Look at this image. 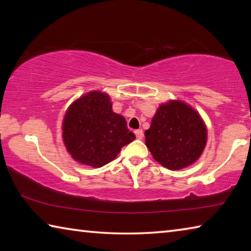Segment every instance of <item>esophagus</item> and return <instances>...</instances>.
Instances as JSON below:
<instances>
[{"instance_id": "34e87169", "label": "esophagus", "mask_w": 251, "mask_h": 251, "mask_svg": "<svg viewBox=\"0 0 251 251\" xmlns=\"http://www.w3.org/2000/svg\"><path fill=\"white\" fill-rule=\"evenodd\" d=\"M135 136H136V138H137V139H142V138H143V136H144V134H143V130H142V129H137V130H135Z\"/></svg>"}]
</instances>
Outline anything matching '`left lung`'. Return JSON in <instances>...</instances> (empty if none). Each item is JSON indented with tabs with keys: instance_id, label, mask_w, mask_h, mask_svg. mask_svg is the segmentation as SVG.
I'll use <instances>...</instances> for the list:
<instances>
[{
	"instance_id": "1",
	"label": "left lung",
	"mask_w": 251,
	"mask_h": 251,
	"mask_svg": "<svg viewBox=\"0 0 251 251\" xmlns=\"http://www.w3.org/2000/svg\"><path fill=\"white\" fill-rule=\"evenodd\" d=\"M206 143L207 128L201 115L180 100L161 104L145 131V144L154 159L172 171L194 164Z\"/></svg>"
}]
</instances>
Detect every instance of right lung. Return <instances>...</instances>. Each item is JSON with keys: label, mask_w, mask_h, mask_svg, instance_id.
Segmentation results:
<instances>
[{"label": "right lung", "mask_w": 251, "mask_h": 251, "mask_svg": "<svg viewBox=\"0 0 251 251\" xmlns=\"http://www.w3.org/2000/svg\"><path fill=\"white\" fill-rule=\"evenodd\" d=\"M63 141L72 158L99 168L133 142L124 116L113 112L106 93L93 91L71 104L63 121Z\"/></svg>", "instance_id": "1"}]
</instances>
